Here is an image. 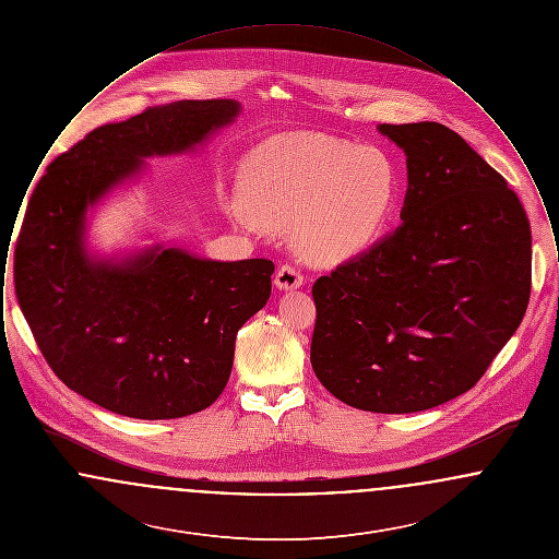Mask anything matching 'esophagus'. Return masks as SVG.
Listing matches in <instances>:
<instances>
[{"label":"esophagus","instance_id":"1","mask_svg":"<svg viewBox=\"0 0 559 559\" xmlns=\"http://www.w3.org/2000/svg\"><path fill=\"white\" fill-rule=\"evenodd\" d=\"M274 285L278 289H285V292L287 289H297V287L304 285V274H301L299 267L293 266V264H283V266L278 267V272H276Z\"/></svg>","mask_w":559,"mask_h":559}]
</instances>
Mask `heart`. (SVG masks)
<instances>
[{
	"instance_id": "b5f03b06",
	"label": "heart",
	"mask_w": 559,
	"mask_h": 559,
	"mask_svg": "<svg viewBox=\"0 0 559 559\" xmlns=\"http://www.w3.org/2000/svg\"><path fill=\"white\" fill-rule=\"evenodd\" d=\"M247 201L230 207L242 228L285 226L293 218L299 251L342 262L383 235L400 197V171L379 146H354L319 132H287L260 144L240 167Z\"/></svg>"
}]
</instances>
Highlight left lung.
I'll return each instance as SVG.
<instances>
[{"instance_id":"8db88e82","label":"left lung","mask_w":559,"mask_h":559,"mask_svg":"<svg viewBox=\"0 0 559 559\" xmlns=\"http://www.w3.org/2000/svg\"><path fill=\"white\" fill-rule=\"evenodd\" d=\"M406 153L402 224L312 285L310 362L354 408L417 413L472 390L526 314L531 222L442 123L379 126Z\"/></svg>"}]
</instances>
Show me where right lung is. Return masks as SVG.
Segmentation results:
<instances>
[{"label": "right lung", "mask_w": 559, "mask_h": 559, "mask_svg": "<svg viewBox=\"0 0 559 559\" xmlns=\"http://www.w3.org/2000/svg\"><path fill=\"white\" fill-rule=\"evenodd\" d=\"M237 112L235 100H182L100 126L48 165L28 199L14 249L21 310L56 377L117 415L178 419L213 404L274 264L159 247L128 264L92 262L83 215L142 157L187 151Z\"/></svg>", "instance_id": "right-lung-1"}]
</instances>
